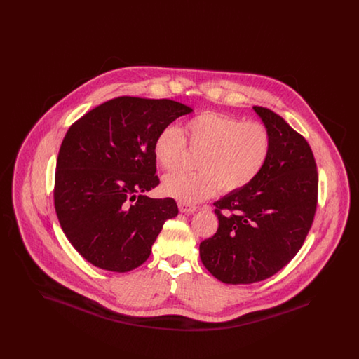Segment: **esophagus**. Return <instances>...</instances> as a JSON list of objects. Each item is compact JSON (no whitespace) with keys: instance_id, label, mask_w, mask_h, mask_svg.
Segmentation results:
<instances>
[{"instance_id":"obj_1","label":"esophagus","mask_w":359,"mask_h":359,"mask_svg":"<svg viewBox=\"0 0 359 359\" xmlns=\"http://www.w3.org/2000/svg\"><path fill=\"white\" fill-rule=\"evenodd\" d=\"M177 205H179V210H180L182 212H186V214L194 212V211L196 210V205H188V203H184V202H179Z\"/></svg>"}]
</instances>
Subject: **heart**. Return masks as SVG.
Returning <instances> with one entry per match:
<instances>
[{"mask_svg": "<svg viewBox=\"0 0 359 359\" xmlns=\"http://www.w3.org/2000/svg\"><path fill=\"white\" fill-rule=\"evenodd\" d=\"M202 152L198 172H173L163 182V191L188 205L202 202L221 188L236 192L252 184L266 167L272 152L269 129L258 121L205 111L186 121L182 128L167 126L154 141L158 165L172 171L187 152Z\"/></svg>", "mask_w": 359, "mask_h": 359, "instance_id": "1", "label": "heart"}]
</instances>
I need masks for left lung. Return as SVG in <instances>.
Masks as SVG:
<instances>
[{
  "mask_svg": "<svg viewBox=\"0 0 359 359\" xmlns=\"http://www.w3.org/2000/svg\"><path fill=\"white\" fill-rule=\"evenodd\" d=\"M272 136L264 171L214 202L217 233L201 242L207 271L226 284H252L283 269L303 246L318 205V170L307 140L283 117L253 107Z\"/></svg>",
  "mask_w": 359,
  "mask_h": 359,
  "instance_id": "left-lung-1",
  "label": "left lung"
}]
</instances>
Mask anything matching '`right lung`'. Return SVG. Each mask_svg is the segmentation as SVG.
I'll return each instance as SVG.
<instances>
[{"label":"right lung","instance_id":"obj_1","mask_svg":"<svg viewBox=\"0 0 359 359\" xmlns=\"http://www.w3.org/2000/svg\"><path fill=\"white\" fill-rule=\"evenodd\" d=\"M192 109L172 100L118 97L69 126L59 149L53 203L59 223L81 256L104 271L129 272L151 256L172 198L152 199L160 184L154 141Z\"/></svg>","mask_w":359,"mask_h":359}]
</instances>
